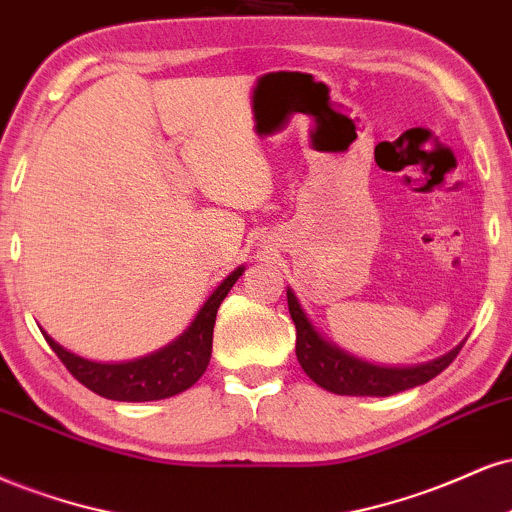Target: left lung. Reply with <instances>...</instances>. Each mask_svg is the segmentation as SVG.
Masks as SVG:
<instances>
[{
	"instance_id": "1",
	"label": "left lung",
	"mask_w": 512,
	"mask_h": 512,
	"mask_svg": "<svg viewBox=\"0 0 512 512\" xmlns=\"http://www.w3.org/2000/svg\"><path fill=\"white\" fill-rule=\"evenodd\" d=\"M287 306L290 316L297 328V359L311 381L321 388L330 390L335 395H374V398H386L400 390L422 386L431 378L441 374L446 366H450L458 352L462 350V342L455 350H450L443 357L426 362L419 366H378L369 364L364 359L352 357L338 345L328 342L304 314L302 304L294 297L292 290H287Z\"/></svg>"
}]
</instances>
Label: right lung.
Masks as SVG:
<instances>
[{
	"label": "right lung",
	"instance_id": "1",
	"mask_svg": "<svg viewBox=\"0 0 512 512\" xmlns=\"http://www.w3.org/2000/svg\"><path fill=\"white\" fill-rule=\"evenodd\" d=\"M242 273L244 266H239L220 282L218 290L210 294L206 304L201 306V311L191 321V326L177 340L141 359L119 364L90 362V359L64 350L45 330H42V335H45L47 345L52 347L54 354L62 359L66 369L71 371V376L81 381L88 390L102 395V398L119 402L172 398V395L184 393L186 388L194 386L198 378L203 376V371L208 369L210 350H213L215 316H218L222 299L227 297V292L232 290V285Z\"/></svg>",
	"mask_w": 512,
	"mask_h": 512
}]
</instances>
